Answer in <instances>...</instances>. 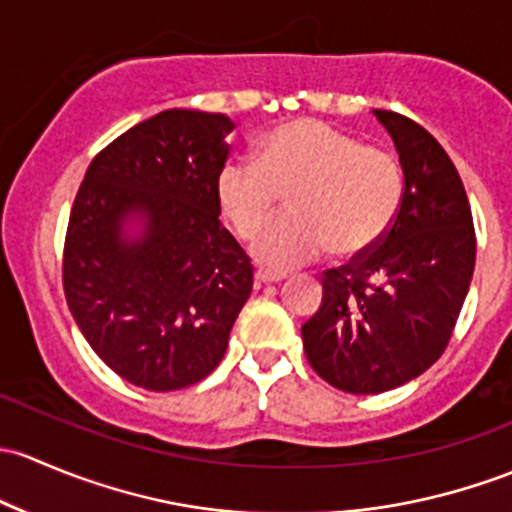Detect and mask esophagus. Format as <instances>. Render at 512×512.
<instances>
[{"mask_svg": "<svg viewBox=\"0 0 512 512\" xmlns=\"http://www.w3.org/2000/svg\"><path fill=\"white\" fill-rule=\"evenodd\" d=\"M283 273H271V271H256V276H254V283L256 286H268V283H278V281H283Z\"/></svg>", "mask_w": 512, "mask_h": 512, "instance_id": "1", "label": "esophagus"}]
</instances>
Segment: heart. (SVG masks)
<instances>
[{
    "instance_id": "heart-1",
    "label": "heart",
    "mask_w": 512,
    "mask_h": 512,
    "mask_svg": "<svg viewBox=\"0 0 512 512\" xmlns=\"http://www.w3.org/2000/svg\"><path fill=\"white\" fill-rule=\"evenodd\" d=\"M281 194L288 214L251 244L256 263L288 271L333 249L360 256L382 241L397 219L404 175L397 157L367 147L323 120L300 118L273 128L254 162H229L217 177L221 217L239 239H251Z\"/></svg>"
}]
</instances>
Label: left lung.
Returning a JSON list of instances; mask_svg holds the SVG:
<instances>
[{"label":"left lung","mask_w":512,"mask_h":512,"mask_svg":"<svg viewBox=\"0 0 512 512\" xmlns=\"http://www.w3.org/2000/svg\"><path fill=\"white\" fill-rule=\"evenodd\" d=\"M372 113L399 152L402 207L377 246L323 273V305L303 325L310 367L350 394L389 392L439 360L476 263L471 207L444 147L404 115Z\"/></svg>","instance_id":"8db88e82"}]
</instances>
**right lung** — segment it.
Instances as JSON below:
<instances>
[{
    "label": "right lung",
    "mask_w": 512,
    "mask_h": 512,
    "mask_svg": "<svg viewBox=\"0 0 512 512\" xmlns=\"http://www.w3.org/2000/svg\"><path fill=\"white\" fill-rule=\"evenodd\" d=\"M231 130L221 113L162 110L98 152L73 202L68 308L93 352L135 387L202 382L251 295L254 266L219 221Z\"/></svg>",
    "instance_id": "right-lung-1"
}]
</instances>
